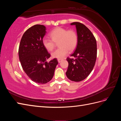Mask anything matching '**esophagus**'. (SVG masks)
Masks as SVG:
<instances>
[{
  "label": "esophagus",
  "instance_id": "obj_1",
  "mask_svg": "<svg viewBox=\"0 0 121 121\" xmlns=\"http://www.w3.org/2000/svg\"><path fill=\"white\" fill-rule=\"evenodd\" d=\"M58 60V63H60V62L62 61V60H61V59H58V60Z\"/></svg>",
  "mask_w": 121,
  "mask_h": 121
}]
</instances>
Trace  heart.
I'll use <instances>...</instances> for the list:
<instances>
[{
    "label": "heart",
    "instance_id": "obj_1",
    "mask_svg": "<svg viewBox=\"0 0 121 121\" xmlns=\"http://www.w3.org/2000/svg\"><path fill=\"white\" fill-rule=\"evenodd\" d=\"M52 39L44 38L42 44L44 48L49 52H52L58 43L60 47L57 49L52 52L53 58L61 59L67 56L69 50L72 52L76 47L78 42V36L76 32L73 30H68L61 27L54 29L50 33Z\"/></svg>",
    "mask_w": 121,
    "mask_h": 121
}]
</instances>
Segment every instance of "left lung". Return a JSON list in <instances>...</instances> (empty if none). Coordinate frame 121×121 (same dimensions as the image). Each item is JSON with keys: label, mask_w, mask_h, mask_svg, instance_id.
Returning <instances> with one entry per match:
<instances>
[{"label": "left lung", "mask_w": 121, "mask_h": 121, "mask_svg": "<svg viewBox=\"0 0 121 121\" xmlns=\"http://www.w3.org/2000/svg\"><path fill=\"white\" fill-rule=\"evenodd\" d=\"M78 36V42L74 52L71 55L75 59L68 57L69 66L66 72L68 79L80 82L86 78L94 67L97 56L96 41L89 29L79 22H74Z\"/></svg>", "instance_id": "1"}]
</instances>
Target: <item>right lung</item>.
<instances>
[{"mask_svg":"<svg viewBox=\"0 0 121 121\" xmlns=\"http://www.w3.org/2000/svg\"><path fill=\"white\" fill-rule=\"evenodd\" d=\"M46 30L42 25L29 28L22 37L19 48V60L24 72L33 81L38 84L49 82L58 64L56 58L46 61L50 54L42 44Z\"/></svg>","mask_w":121,"mask_h":121,"instance_id":"add662e5","label":"right lung"}]
</instances>
